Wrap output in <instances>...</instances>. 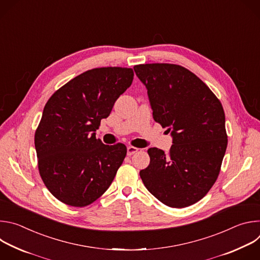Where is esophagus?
<instances>
[{"label": "esophagus", "mask_w": 260, "mask_h": 260, "mask_svg": "<svg viewBox=\"0 0 260 260\" xmlns=\"http://www.w3.org/2000/svg\"><path fill=\"white\" fill-rule=\"evenodd\" d=\"M138 151H139V148H137V147H134V146H128L127 147V155L128 156L135 154Z\"/></svg>", "instance_id": "esophagus-1"}]
</instances>
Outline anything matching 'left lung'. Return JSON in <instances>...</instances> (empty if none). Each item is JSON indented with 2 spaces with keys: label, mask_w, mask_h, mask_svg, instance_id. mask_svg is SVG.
<instances>
[{
  "label": "left lung",
  "mask_w": 260,
  "mask_h": 260,
  "mask_svg": "<svg viewBox=\"0 0 260 260\" xmlns=\"http://www.w3.org/2000/svg\"><path fill=\"white\" fill-rule=\"evenodd\" d=\"M148 90L153 118L172 131L168 153L149 148L141 179L158 201L185 208L202 200L220 173L228 147L223 107L192 72L174 63L134 67Z\"/></svg>",
  "instance_id": "left-lung-1"
}]
</instances>
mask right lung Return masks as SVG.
I'll list each match as a JSON object with an SVG mask.
<instances>
[{
	"label": "right lung",
	"instance_id": "obj_1",
	"mask_svg": "<svg viewBox=\"0 0 260 260\" xmlns=\"http://www.w3.org/2000/svg\"><path fill=\"white\" fill-rule=\"evenodd\" d=\"M133 79L131 68H95L70 80L47 101L35 147L45 186L61 203L88 206L112 183L127 149L121 143L103 144L94 132Z\"/></svg>",
	"mask_w": 260,
	"mask_h": 260
}]
</instances>
